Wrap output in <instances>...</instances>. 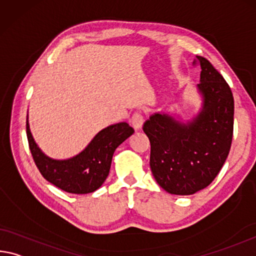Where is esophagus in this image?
Returning <instances> with one entry per match:
<instances>
[{
  "instance_id": "esophagus-1",
  "label": "esophagus",
  "mask_w": 256,
  "mask_h": 256,
  "mask_svg": "<svg viewBox=\"0 0 256 256\" xmlns=\"http://www.w3.org/2000/svg\"><path fill=\"white\" fill-rule=\"evenodd\" d=\"M144 123V116L141 115L140 112H134L131 117V125L136 130H140L142 128V125Z\"/></svg>"
}]
</instances>
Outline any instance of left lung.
I'll list each match as a JSON object with an SVG mask.
<instances>
[{
	"mask_svg": "<svg viewBox=\"0 0 256 256\" xmlns=\"http://www.w3.org/2000/svg\"><path fill=\"white\" fill-rule=\"evenodd\" d=\"M197 85L202 109L184 124L166 114H155L144 124L150 141V168L162 188L173 194H192L210 184L229 155L234 134V96L223 76L208 59Z\"/></svg>",
	"mask_w": 256,
	"mask_h": 256,
	"instance_id": "8db88e82",
	"label": "left lung"
}]
</instances>
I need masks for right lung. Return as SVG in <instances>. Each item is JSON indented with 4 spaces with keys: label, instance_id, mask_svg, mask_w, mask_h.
Masks as SVG:
<instances>
[{
    "label": "right lung",
    "instance_id": "1",
    "mask_svg": "<svg viewBox=\"0 0 256 256\" xmlns=\"http://www.w3.org/2000/svg\"><path fill=\"white\" fill-rule=\"evenodd\" d=\"M133 132L134 130L124 122L110 125L101 130L78 155L56 160L40 152L26 122L28 144L38 171L50 184L70 194H88L100 188L109 174L114 152Z\"/></svg>",
    "mask_w": 256,
    "mask_h": 256
}]
</instances>
